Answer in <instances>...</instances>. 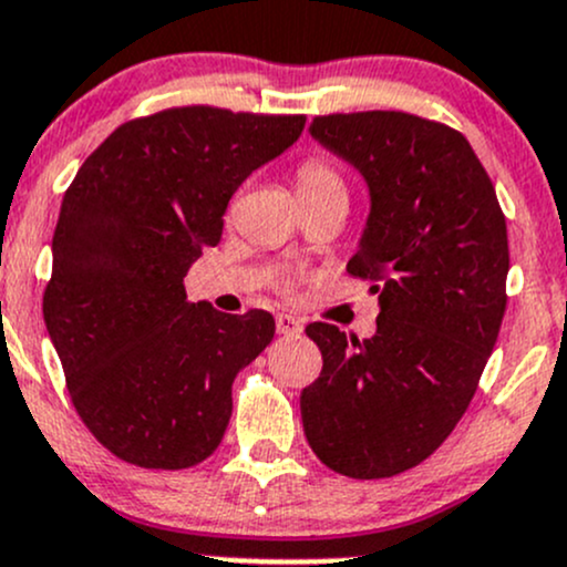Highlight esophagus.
I'll use <instances>...</instances> for the list:
<instances>
[{"instance_id": "obj_1", "label": "esophagus", "mask_w": 567, "mask_h": 567, "mask_svg": "<svg viewBox=\"0 0 567 567\" xmlns=\"http://www.w3.org/2000/svg\"><path fill=\"white\" fill-rule=\"evenodd\" d=\"M276 330H278V334H300L302 324H300V319H295V316L278 313L276 316Z\"/></svg>"}]
</instances>
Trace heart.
<instances>
[{
  "label": "heart",
  "mask_w": 567,
  "mask_h": 567,
  "mask_svg": "<svg viewBox=\"0 0 567 567\" xmlns=\"http://www.w3.org/2000/svg\"><path fill=\"white\" fill-rule=\"evenodd\" d=\"M297 194L300 199H321V197H346V181L340 178L338 169L321 156H310L297 167Z\"/></svg>",
  "instance_id": "1"
}]
</instances>
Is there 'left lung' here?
<instances>
[{"label":"left lung","mask_w":567,"mask_h":567,"mask_svg":"<svg viewBox=\"0 0 567 567\" xmlns=\"http://www.w3.org/2000/svg\"><path fill=\"white\" fill-rule=\"evenodd\" d=\"M310 135L364 175L349 276L373 281L375 334L306 327L324 368L302 389L313 454L349 478L411 471L471 405L505 313L508 233L462 132L400 111L316 115Z\"/></svg>","instance_id":"1"}]
</instances>
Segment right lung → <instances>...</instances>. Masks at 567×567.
Returning a JSON list of instances; mask_svg holds the SVG:
<instances>
[{"instance_id":"obj_1","label":"right lung","mask_w":567,"mask_h":567,"mask_svg":"<svg viewBox=\"0 0 567 567\" xmlns=\"http://www.w3.org/2000/svg\"><path fill=\"white\" fill-rule=\"evenodd\" d=\"M306 115L169 107L121 124L78 169L53 233L42 316L78 416L118 460L184 471L233 416V381L276 334L267 310L188 302L237 186Z\"/></svg>"}]
</instances>
